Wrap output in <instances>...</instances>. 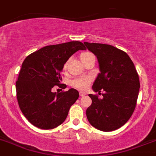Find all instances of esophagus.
I'll list each match as a JSON object with an SVG mask.
<instances>
[{
    "instance_id": "esophagus-1",
    "label": "esophagus",
    "mask_w": 156,
    "mask_h": 156,
    "mask_svg": "<svg viewBox=\"0 0 156 156\" xmlns=\"http://www.w3.org/2000/svg\"><path fill=\"white\" fill-rule=\"evenodd\" d=\"M85 95H86V93L85 92H83V91H80V96L83 97L85 96Z\"/></svg>"
}]
</instances>
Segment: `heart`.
Masks as SVG:
<instances>
[{"mask_svg":"<svg viewBox=\"0 0 156 156\" xmlns=\"http://www.w3.org/2000/svg\"><path fill=\"white\" fill-rule=\"evenodd\" d=\"M92 57H94V55H93L92 54H91V53H89V52H83V53H82V54L80 55V58L81 62H83V65H84L90 58H92ZM69 60H68L67 62H65V63L64 64L63 69H65H65H67L68 66H69ZM91 77L86 76L73 80L71 82V84L72 86H73V87H76V88H78L80 89V90H85V89L87 88V87H88L89 84L91 83Z\"/></svg>","mask_w":156,"mask_h":156,"instance_id":"b5f03b06","label":"heart"}]
</instances>
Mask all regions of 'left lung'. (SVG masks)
<instances>
[{
	"label": "left lung",
	"instance_id": "8db88e82",
	"mask_svg": "<svg viewBox=\"0 0 156 156\" xmlns=\"http://www.w3.org/2000/svg\"><path fill=\"white\" fill-rule=\"evenodd\" d=\"M97 57L100 73L93 83L92 102L86 110L91 126L101 131H114L124 126L133 113L140 89V80L133 62L126 52L110 45L84 42Z\"/></svg>",
	"mask_w": 156,
	"mask_h": 156
}]
</instances>
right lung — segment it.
<instances>
[{
	"label": "right lung",
	"instance_id": "1",
	"mask_svg": "<svg viewBox=\"0 0 156 156\" xmlns=\"http://www.w3.org/2000/svg\"><path fill=\"white\" fill-rule=\"evenodd\" d=\"M84 50L82 42L73 41L45 46L25 58L16 83V96L21 111L33 126L51 129L65 122L79 92L71 88L56 93L52 88L61 84L60 73L65 62L78 50Z\"/></svg>",
	"mask_w": 156,
	"mask_h": 156
}]
</instances>
